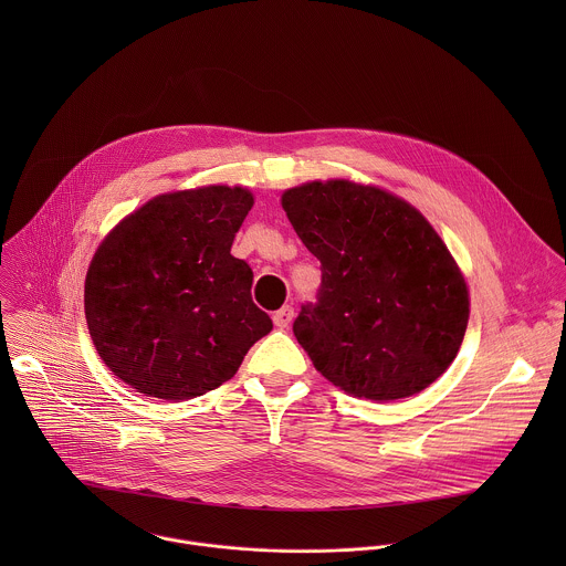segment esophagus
<instances>
[{
	"label": "esophagus",
	"mask_w": 566,
	"mask_h": 566,
	"mask_svg": "<svg viewBox=\"0 0 566 566\" xmlns=\"http://www.w3.org/2000/svg\"><path fill=\"white\" fill-rule=\"evenodd\" d=\"M292 318H294V307H292V305H283V307H281L279 312H274V316H272V321H274V324H276L279 328L290 326Z\"/></svg>",
	"instance_id": "esophagus-1"
}]
</instances>
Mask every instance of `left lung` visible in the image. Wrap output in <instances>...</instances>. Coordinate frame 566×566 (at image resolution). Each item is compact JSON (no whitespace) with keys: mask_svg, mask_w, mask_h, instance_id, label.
<instances>
[{"mask_svg":"<svg viewBox=\"0 0 566 566\" xmlns=\"http://www.w3.org/2000/svg\"><path fill=\"white\" fill-rule=\"evenodd\" d=\"M283 209L318 256L323 283L294 335L346 395L397 401L433 384L455 359L469 290L447 245L401 198L348 180L307 182Z\"/></svg>","mask_w":566,"mask_h":566,"instance_id":"obj_1","label":"left lung"}]
</instances>
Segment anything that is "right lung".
Wrapping results in <instances>:
<instances>
[{
    "label": "right lung",
    "mask_w": 566,
    "mask_h": 566,
    "mask_svg": "<svg viewBox=\"0 0 566 566\" xmlns=\"http://www.w3.org/2000/svg\"><path fill=\"white\" fill-rule=\"evenodd\" d=\"M252 207L242 187L157 196L97 248L84 316L102 361L146 397L187 401L220 388L272 331L252 270L231 254Z\"/></svg>",
    "instance_id": "obj_1"
}]
</instances>
